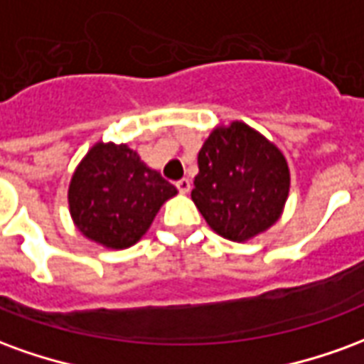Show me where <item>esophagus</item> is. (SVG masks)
Listing matches in <instances>:
<instances>
[{
    "label": "esophagus",
    "instance_id": "34e87169",
    "mask_svg": "<svg viewBox=\"0 0 364 364\" xmlns=\"http://www.w3.org/2000/svg\"><path fill=\"white\" fill-rule=\"evenodd\" d=\"M175 187L181 191V193H187V191L191 189V181L187 177H183V179H179V181L175 183Z\"/></svg>",
    "mask_w": 364,
    "mask_h": 364
}]
</instances>
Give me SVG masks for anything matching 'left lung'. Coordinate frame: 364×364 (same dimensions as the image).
I'll return each mask as SVG.
<instances>
[{
    "instance_id": "8db88e82",
    "label": "left lung",
    "mask_w": 364,
    "mask_h": 364,
    "mask_svg": "<svg viewBox=\"0 0 364 364\" xmlns=\"http://www.w3.org/2000/svg\"><path fill=\"white\" fill-rule=\"evenodd\" d=\"M289 185V166L277 146L244 122H232L203 144L191 197L216 234L244 242L279 220Z\"/></svg>"
}]
</instances>
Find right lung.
<instances>
[{"instance_id":"1","label":"right lung","mask_w":364,"mask_h":364,"mask_svg":"<svg viewBox=\"0 0 364 364\" xmlns=\"http://www.w3.org/2000/svg\"><path fill=\"white\" fill-rule=\"evenodd\" d=\"M177 189L124 144H95L70 183L72 218L85 236L112 250L134 245Z\"/></svg>"}]
</instances>
